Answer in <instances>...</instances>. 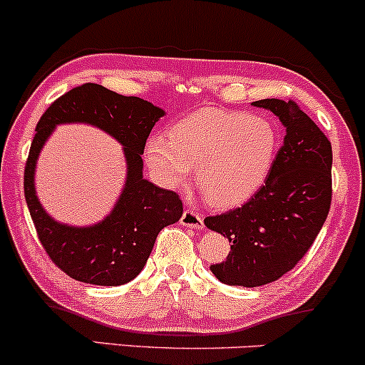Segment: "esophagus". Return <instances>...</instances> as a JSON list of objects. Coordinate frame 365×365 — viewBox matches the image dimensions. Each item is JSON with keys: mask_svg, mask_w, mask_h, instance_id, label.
Here are the masks:
<instances>
[{"mask_svg": "<svg viewBox=\"0 0 365 365\" xmlns=\"http://www.w3.org/2000/svg\"><path fill=\"white\" fill-rule=\"evenodd\" d=\"M182 225L190 227V228H202L204 222L202 216L194 210V207H187L182 215Z\"/></svg>", "mask_w": 365, "mask_h": 365, "instance_id": "obj_1", "label": "esophagus"}]
</instances>
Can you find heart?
<instances>
[{
	"label": "heart",
	"instance_id": "1",
	"mask_svg": "<svg viewBox=\"0 0 365 365\" xmlns=\"http://www.w3.org/2000/svg\"><path fill=\"white\" fill-rule=\"evenodd\" d=\"M275 150L277 133L268 119L206 109L171 126L168 137H152L145 159L154 178L168 189L182 187L192 168H197L204 197L216 206H230L265 182Z\"/></svg>",
	"mask_w": 365,
	"mask_h": 365
}]
</instances>
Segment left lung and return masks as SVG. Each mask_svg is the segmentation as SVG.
Here are the masks:
<instances>
[{
	"label": "left lung",
	"instance_id": "obj_1",
	"mask_svg": "<svg viewBox=\"0 0 365 365\" xmlns=\"http://www.w3.org/2000/svg\"><path fill=\"white\" fill-rule=\"evenodd\" d=\"M286 128L265 183L241 207L207 216V228L228 237L230 253L211 265L220 282L256 287L274 282L308 253L332 199V149L294 100L253 102Z\"/></svg>",
	"mask_w": 365,
	"mask_h": 365
}]
</instances>
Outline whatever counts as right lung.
<instances>
[{
    "mask_svg": "<svg viewBox=\"0 0 365 365\" xmlns=\"http://www.w3.org/2000/svg\"><path fill=\"white\" fill-rule=\"evenodd\" d=\"M164 112L147 100L124 97L85 83L58 97L36 126L24 170V194L39 242L60 270L95 286H121L145 267L155 237L183 213L180 195L143 180L142 154L155 121ZM60 122H90L125 145L128 178L113 213L98 226L76 229L51 220L34 192V166L47 135Z\"/></svg>",
    "mask_w": 365,
    "mask_h": 365,
    "instance_id": "1",
    "label": "right lung"
}]
</instances>
